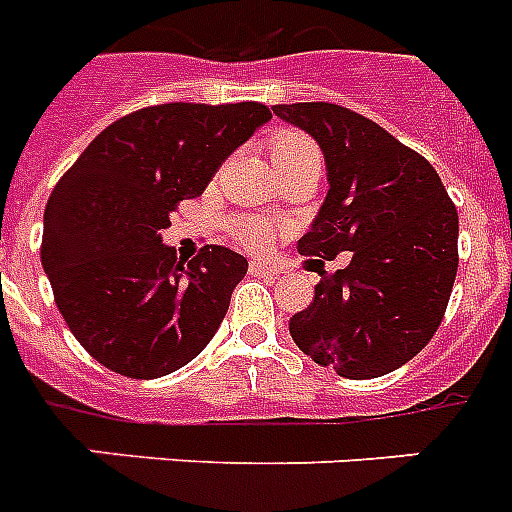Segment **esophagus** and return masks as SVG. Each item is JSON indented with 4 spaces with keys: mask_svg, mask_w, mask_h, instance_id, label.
<instances>
[{
    "mask_svg": "<svg viewBox=\"0 0 512 512\" xmlns=\"http://www.w3.org/2000/svg\"><path fill=\"white\" fill-rule=\"evenodd\" d=\"M249 273H252V276H278V270L273 268V265H268V263H260V260H252V263H249Z\"/></svg>",
    "mask_w": 512,
    "mask_h": 512,
    "instance_id": "34e87169",
    "label": "esophagus"
}]
</instances>
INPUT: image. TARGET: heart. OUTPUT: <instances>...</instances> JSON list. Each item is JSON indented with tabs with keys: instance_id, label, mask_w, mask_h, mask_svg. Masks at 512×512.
Listing matches in <instances>:
<instances>
[{
	"instance_id": "b5f03b06",
	"label": "heart",
	"mask_w": 512,
	"mask_h": 512,
	"mask_svg": "<svg viewBox=\"0 0 512 512\" xmlns=\"http://www.w3.org/2000/svg\"><path fill=\"white\" fill-rule=\"evenodd\" d=\"M270 157L273 162L289 160V157H297L302 152H315V144L307 139L305 134H297V131H278L273 139L268 141ZM236 234L247 247L263 249L270 242V228L268 223H263L260 218H244L236 223Z\"/></svg>"
}]
</instances>
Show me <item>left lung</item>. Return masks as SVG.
<instances>
[{"label": "left lung", "mask_w": 512, "mask_h": 512, "mask_svg": "<svg viewBox=\"0 0 512 512\" xmlns=\"http://www.w3.org/2000/svg\"><path fill=\"white\" fill-rule=\"evenodd\" d=\"M323 149L328 194L302 255L352 252L292 315L294 344L344 378L397 371L431 342L458 273V210L431 162L373 120L331 105L273 107Z\"/></svg>", "instance_id": "obj_1"}]
</instances>
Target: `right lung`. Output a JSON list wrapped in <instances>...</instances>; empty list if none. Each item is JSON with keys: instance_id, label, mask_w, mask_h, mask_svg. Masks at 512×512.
Here are the masks:
<instances>
[{"instance_id": "add662e5", "label": "right lung", "mask_w": 512, "mask_h": 512, "mask_svg": "<svg viewBox=\"0 0 512 512\" xmlns=\"http://www.w3.org/2000/svg\"><path fill=\"white\" fill-rule=\"evenodd\" d=\"M268 120L260 102L144 107L107 126L57 181L41 265L97 363L128 378L168 376L213 339L247 260L207 244L186 263L160 234Z\"/></svg>"}]
</instances>
